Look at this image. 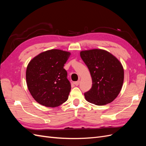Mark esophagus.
Listing matches in <instances>:
<instances>
[{
  "instance_id": "esophagus-1",
  "label": "esophagus",
  "mask_w": 146,
  "mask_h": 146,
  "mask_svg": "<svg viewBox=\"0 0 146 146\" xmlns=\"http://www.w3.org/2000/svg\"><path fill=\"white\" fill-rule=\"evenodd\" d=\"M79 83H80V80H78L77 82H74V85H76V86H78L79 85Z\"/></svg>"
}]
</instances>
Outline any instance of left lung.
Here are the masks:
<instances>
[{"label": "left lung", "instance_id": "1", "mask_svg": "<svg viewBox=\"0 0 146 146\" xmlns=\"http://www.w3.org/2000/svg\"><path fill=\"white\" fill-rule=\"evenodd\" d=\"M80 56L92 80L91 88L84 94L86 100L96 105L111 102L120 92L123 82L124 73L120 61L102 49L82 51Z\"/></svg>", "mask_w": 146, "mask_h": 146}]
</instances>
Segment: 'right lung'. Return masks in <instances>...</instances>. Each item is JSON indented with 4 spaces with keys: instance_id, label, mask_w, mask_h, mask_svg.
Masks as SVG:
<instances>
[{
    "instance_id": "1",
    "label": "right lung",
    "mask_w": 146,
    "mask_h": 146,
    "mask_svg": "<svg viewBox=\"0 0 146 146\" xmlns=\"http://www.w3.org/2000/svg\"><path fill=\"white\" fill-rule=\"evenodd\" d=\"M69 52L52 49L41 53L30 61L26 70L28 89L38 103L56 107L68 100L71 89L64 64Z\"/></svg>"
}]
</instances>
